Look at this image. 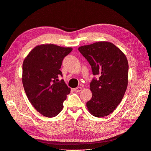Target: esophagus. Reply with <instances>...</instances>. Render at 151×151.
Masks as SVG:
<instances>
[{
	"mask_svg": "<svg viewBox=\"0 0 151 151\" xmlns=\"http://www.w3.org/2000/svg\"><path fill=\"white\" fill-rule=\"evenodd\" d=\"M81 87H80V86H78V87H77V88H74L73 89V90L75 91V92H80L81 90Z\"/></svg>",
	"mask_w": 151,
	"mask_h": 151,
	"instance_id": "esophagus-1",
	"label": "esophagus"
}]
</instances>
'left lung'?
I'll list each match as a JSON object with an SVG mask.
<instances>
[{"label":"left lung","instance_id":"obj_1","mask_svg":"<svg viewBox=\"0 0 151 151\" xmlns=\"http://www.w3.org/2000/svg\"><path fill=\"white\" fill-rule=\"evenodd\" d=\"M91 66L92 98L86 103L90 113L101 118L111 114L123 98L128 83L127 60L121 50L108 42H98L78 48Z\"/></svg>","mask_w":151,"mask_h":151}]
</instances>
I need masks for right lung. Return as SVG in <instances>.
Returning <instances> with one entry per match:
<instances>
[{
	"label": "right lung",
	"instance_id": "right-lung-1",
	"mask_svg": "<svg viewBox=\"0 0 151 151\" xmlns=\"http://www.w3.org/2000/svg\"><path fill=\"white\" fill-rule=\"evenodd\" d=\"M72 51L70 47L53 44L35 47L25 58L22 83L28 99L38 112L48 118L57 116L70 93L60 68L63 58Z\"/></svg>",
	"mask_w": 151,
	"mask_h": 151
}]
</instances>
